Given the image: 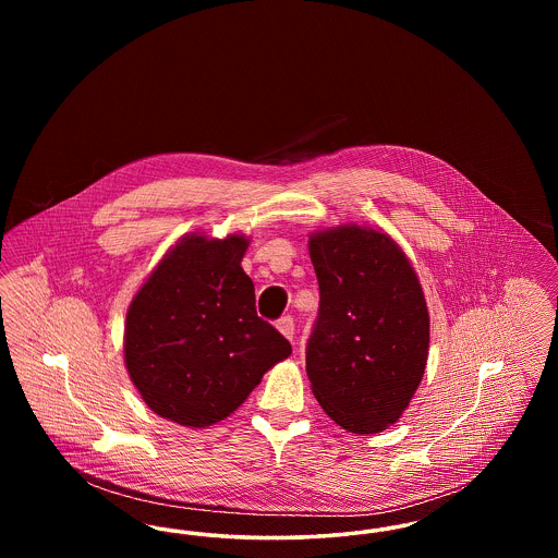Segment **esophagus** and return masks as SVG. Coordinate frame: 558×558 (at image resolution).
Wrapping results in <instances>:
<instances>
[{
	"mask_svg": "<svg viewBox=\"0 0 558 558\" xmlns=\"http://www.w3.org/2000/svg\"><path fill=\"white\" fill-rule=\"evenodd\" d=\"M276 328H278L289 341H292V337H294V318H292V316H282V318L276 322Z\"/></svg>",
	"mask_w": 558,
	"mask_h": 558,
	"instance_id": "obj_1",
	"label": "esophagus"
}]
</instances>
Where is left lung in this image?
Wrapping results in <instances>:
<instances>
[{
	"label": "left lung",
	"mask_w": 558,
	"mask_h": 558,
	"mask_svg": "<svg viewBox=\"0 0 558 558\" xmlns=\"http://www.w3.org/2000/svg\"><path fill=\"white\" fill-rule=\"evenodd\" d=\"M319 307L305 347L324 412L349 433L393 425L425 374L428 314L421 282L393 240L343 226L310 239Z\"/></svg>",
	"instance_id": "1"
}]
</instances>
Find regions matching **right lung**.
Masks as SVG:
<instances>
[{
	"instance_id": "add662e5",
	"label": "right lung",
	"mask_w": 558,
	"mask_h": 558,
	"mask_svg": "<svg viewBox=\"0 0 558 558\" xmlns=\"http://www.w3.org/2000/svg\"><path fill=\"white\" fill-rule=\"evenodd\" d=\"M244 236L178 242L133 296L125 364L146 405L178 425L230 416L292 347L257 316Z\"/></svg>"
}]
</instances>
